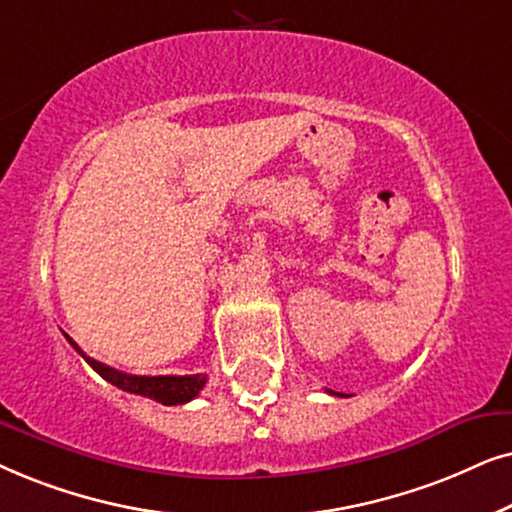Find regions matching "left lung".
<instances>
[{
  "label": "left lung",
  "instance_id": "obj_1",
  "mask_svg": "<svg viewBox=\"0 0 512 512\" xmlns=\"http://www.w3.org/2000/svg\"><path fill=\"white\" fill-rule=\"evenodd\" d=\"M327 393H332V395H339V393H335V391H327Z\"/></svg>",
  "mask_w": 512,
  "mask_h": 512
}]
</instances>
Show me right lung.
I'll return each mask as SVG.
<instances>
[{
	"instance_id": "1",
	"label": "right lung",
	"mask_w": 512,
	"mask_h": 512,
	"mask_svg": "<svg viewBox=\"0 0 512 512\" xmlns=\"http://www.w3.org/2000/svg\"><path fill=\"white\" fill-rule=\"evenodd\" d=\"M65 339L72 344V349L100 374L102 379L109 381V384L121 388V391L145 395V398H152L161 405H185L189 400H194L196 395L201 393V388L206 386V379H208L206 374H185V377H168V374L166 377H138V374L119 372L114 370V367L98 363V360L86 356L70 335H65Z\"/></svg>"
}]
</instances>
